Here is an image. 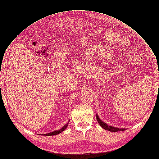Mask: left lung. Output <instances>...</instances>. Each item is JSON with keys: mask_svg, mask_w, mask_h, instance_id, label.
<instances>
[{"mask_svg": "<svg viewBox=\"0 0 159 159\" xmlns=\"http://www.w3.org/2000/svg\"><path fill=\"white\" fill-rule=\"evenodd\" d=\"M96 119L97 121H98V123L100 125V126L103 128L105 130H109L110 132H118V131H121V130H125L126 129L125 128H118V127H112V126H110L106 123H105L104 121H102L100 118L98 114H96Z\"/></svg>", "mask_w": 159, "mask_h": 159, "instance_id": "obj_1", "label": "left lung"}]
</instances>
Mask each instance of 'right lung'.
Returning <instances> with one entry per match:
<instances>
[{"mask_svg": "<svg viewBox=\"0 0 159 159\" xmlns=\"http://www.w3.org/2000/svg\"><path fill=\"white\" fill-rule=\"evenodd\" d=\"M69 121L67 123H66V125L62 127L61 128L60 130H54V131H52V132L51 133H47V134H41V135H44V136H54V135H57V134H58L60 133H61V132H63L64 130H66V129L67 127L68 126V123H69Z\"/></svg>", "mask_w": 159, "mask_h": 159, "instance_id": "obj_1", "label": "right lung"}]
</instances>
